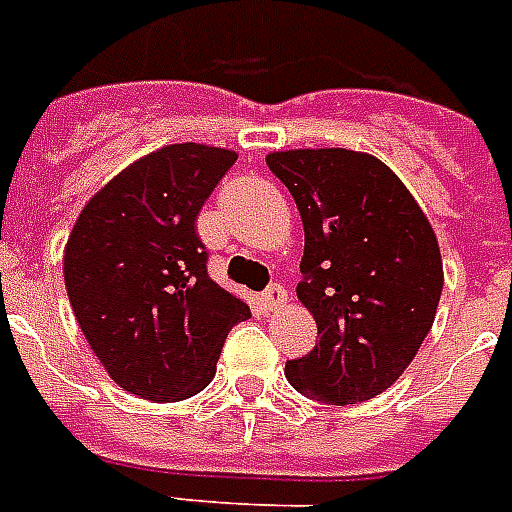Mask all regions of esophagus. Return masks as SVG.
I'll return each mask as SVG.
<instances>
[{
  "label": "esophagus",
  "mask_w": 512,
  "mask_h": 512,
  "mask_svg": "<svg viewBox=\"0 0 512 512\" xmlns=\"http://www.w3.org/2000/svg\"><path fill=\"white\" fill-rule=\"evenodd\" d=\"M288 302V291L280 283L270 286L264 294H261V305L267 307V310H280V307Z\"/></svg>",
  "instance_id": "34e87169"
}]
</instances>
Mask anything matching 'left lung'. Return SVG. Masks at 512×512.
Wrapping results in <instances>:
<instances>
[{"label":"left lung","instance_id":"8db88e82","mask_svg":"<svg viewBox=\"0 0 512 512\" xmlns=\"http://www.w3.org/2000/svg\"><path fill=\"white\" fill-rule=\"evenodd\" d=\"M267 167L302 215L297 297L318 324L313 351L286 361L288 383L332 405L378 397L434 324L443 259L432 226L402 180L367 153L278 151Z\"/></svg>","mask_w":512,"mask_h":512}]
</instances>
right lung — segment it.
I'll list each match as a JSON object with an SVG mask.
<instances>
[{"instance_id":"add662e5","label":"right lung","mask_w":512,"mask_h":512,"mask_svg":"<svg viewBox=\"0 0 512 512\" xmlns=\"http://www.w3.org/2000/svg\"><path fill=\"white\" fill-rule=\"evenodd\" d=\"M237 153L167 145L134 161L75 221L64 251L72 313L118 386L151 402L199 394L226 334L251 315L207 275L197 215Z\"/></svg>"}]
</instances>
